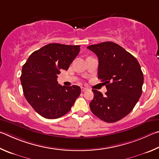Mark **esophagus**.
Returning a JSON list of instances; mask_svg holds the SVG:
<instances>
[{
	"label": "esophagus",
	"instance_id": "1",
	"mask_svg": "<svg viewBox=\"0 0 159 159\" xmlns=\"http://www.w3.org/2000/svg\"><path fill=\"white\" fill-rule=\"evenodd\" d=\"M81 90H82V92H84V91H87V88H85V87H82V88H81Z\"/></svg>",
	"mask_w": 159,
	"mask_h": 159
}]
</instances>
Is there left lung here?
<instances>
[{
	"label": "left lung",
	"mask_w": 159,
	"mask_h": 159,
	"mask_svg": "<svg viewBox=\"0 0 159 159\" xmlns=\"http://www.w3.org/2000/svg\"><path fill=\"white\" fill-rule=\"evenodd\" d=\"M98 58V79L107 89L103 96L93 89L89 107L94 115L107 123L119 121L131 112L140 98L144 82L138 60L112 42L88 46Z\"/></svg>",
	"instance_id": "8db88e82"
}]
</instances>
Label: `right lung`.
Instances as JSON below:
<instances>
[{
  "label": "right lung",
  "instance_id": "right-lung-1",
  "mask_svg": "<svg viewBox=\"0 0 159 159\" xmlns=\"http://www.w3.org/2000/svg\"><path fill=\"white\" fill-rule=\"evenodd\" d=\"M80 50V45L50 43L33 52L22 67L24 95L43 117L53 119L66 115L80 95L79 86L62 87L57 82L61 70L68 69Z\"/></svg>",
  "mask_w": 159,
  "mask_h": 159
}]
</instances>
